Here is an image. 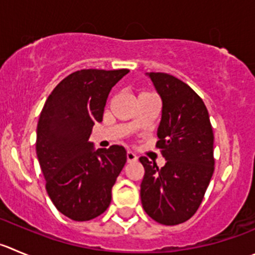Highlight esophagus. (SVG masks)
<instances>
[{"instance_id": "34e87169", "label": "esophagus", "mask_w": 255, "mask_h": 255, "mask_svg": "<svg viewBox=\"0 0 255 255\" xmlns=\"http://www.w3.org/2000/svg\"><path fill=\"white\" fill-rule=\"evenodd\" d=\"M126 160H128V162H134L137 160V156L132 151H128L126 152Z\"/></svg>"}]
</instances>
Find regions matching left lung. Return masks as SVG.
Listing matches in <instances>:
<instances>
[{"instance_id":"left-lung-1","label":"left lung","mask_w":255,"mask_h":255,"mask_svg":"<svg viewBox=\"0 0 255 255\" xmlns=\"http://www.w3.org/2000/svg\"><path fill=\"white\" fill-rule=\"evenodd\" d=\"M162 101L156 147L166 162L157 168L145 156L140 185L146 214L164 225L190 219L214 173V134L207 106L189 85L164 72H149Z\"/></svg>"}]
</instances>
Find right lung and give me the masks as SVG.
<instances>
[{"label": "right lung", "mask_w": 255, "mask_h": 255, "mask_svg": "<svg viewBox=\"0 0 255 255\" xmlns=\"http://www.w3.org/2000/svg\"><path fill=\"white\" fill-rule=\"evenodd\" d=\"M128 69L80 70L65 77L46 100L37 124L36 154L53 205L86 222L103 214L126 162L120 145L95 150L89 137L103 121L111 89Z\"/></svg>", "instance_id": "obj_1"}]
</instances>
